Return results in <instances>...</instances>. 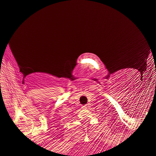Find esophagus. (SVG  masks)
<instances>
[{
	"instance_id": "1",
	"label": "esophagus",
	"mask_w": 156,
	"mask_h": 156,
	"mask_svg": "<svg viewBox=\"0 0 156 156\" xmlns=\"http://www.w3.org/2000/svg\"><path fill=\"white\" fill-rule=\"evenodd\" d=\"M87 107V105H83V107H82V108H83V109H86Z\"/></svg>"
}]
</instances>
